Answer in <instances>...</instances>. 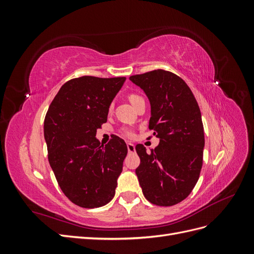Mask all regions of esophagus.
I'll return each instance as SVG.
<instances>
[{"label":"esophagus","mask_w":254,"mask_h":254,"mask_svg":"<svg viewBox=\"0 0 254 254\" xmlns=\"http://www.w3.org/2000/svg\"><path fill=\"white\" fill-rule=\"evenodd\" d=\"M127 149L129 152H133L135 150V146L132 143H127Z\"/></svg>","instance_id":"34e87169"}]
</instances>
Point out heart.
<instances>
[{"mask_svg":"<svg viewBox=\"0 0 254 254\" xmlns=\"http://www.w3.org/2000/svg\"><path fill=\"white\" fill-rule=\"evenodd\" d=\"M128 98H129V102L131 103L133 106L135 105L136 102H139V101H141V99H143L140 95H137V94H130ZM109 109H110V110L112 109V104L110 105ZM120 131H121V133H122L123 135L128 137V139H132V137H134V135H135V133H134V131H133V129L129 128V127H123V128L120 130Z\"/></svg>","mask_w":254,"mask_h":254,"instance_id":"b5f03b06","label":"heart"}]
</instances>
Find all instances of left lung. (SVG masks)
<instances>
[{"label": "left lung", "mask_w": 254, "mask_h": 254, "mask_svg": "<svg viewBox=\"0 0 254 254\" xmlns=\"http://www.w3.org/2000/svg\"><path fill=\"white\" fill-rule=\"evenodd\" d=\"M129 79L147 95L149 129L160 139L150 152L142 144L135 146L142 191L152 204L175 205L190 194L200 175L204 147L200 109L186 81L170 71L158 68Z\"/></svg>", "instance_id": "1"}]
</instances>
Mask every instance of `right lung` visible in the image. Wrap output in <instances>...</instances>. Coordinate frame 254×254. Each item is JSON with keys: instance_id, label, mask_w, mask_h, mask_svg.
<instances>
[{"instance_id": "1", "label": "right lung", "mask_w": 254, "mask_h": 254, "mask_svg": "<svg viewBox=\"0 0 254 254\" xmlns=\"http://www.w3.org/2000/svg\"><path fill=\"white\" fill-rule=\"evenodd\" d=\"M126 77L81 76L66 81L44 119L49 162L58 186L74 204L93 209L110 202L123 171L127 145L112 136L103 146L96 130Z\"/></svg>"}]
</instances>
